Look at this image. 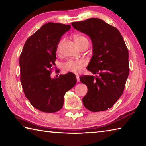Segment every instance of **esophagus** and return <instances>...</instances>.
<instances>
[{
	"mask_svg": "<svg viewBox=\"0 0 146 146\" xmlns=\"http://www.w3.org/2000/svg\"><path fill=\"white\" fill-rule=\"evenodd\" d=\"M76 80H77V82H80V76L78 75H76Z\"/></svg>",
	"mask_w": 146,
	"mask_h": 146,
	"instance_id": "esophagus-1",
	"label": "esophagus"
}]
</instances>
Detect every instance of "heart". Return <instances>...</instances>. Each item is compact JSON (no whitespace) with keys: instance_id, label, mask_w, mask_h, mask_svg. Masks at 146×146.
<instances>
[{"instance_id":"b5f03b06","label":"heart","mask_w":146,"mask_h":146,"mask_svg":"<svg viewBox=\"0 0 146 146\" xmlns=\"http://www.w3.org/2000/svg\"><path fill=\"white\" fill-rule=\"evenodd\" d=\"M74 39L79 47L85 44H89V41L86 37L82 35H75ZM63 43V39L60 40L59 41L56 47V52L59 53L61 51L62 44ZM86 64V62L84 60H70L67 61L63 64V69L66 71H70V72L78 73L82 71V68Z\"/></svg>"}]
</instances>
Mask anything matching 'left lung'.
Returning a JSON list of instances; mask_svg holds the SVG:
<instances>
[{
  "label": "left lung",
  "mask_w": 146,
  "mask_h": 146,
  "mask_svg": "<svg viewBox=\"0 0 146 146\" xmlns=\"http://www.w3.org/2000/svg\"><path fill=\"white\" fill-rule=\"evenodd\" d=\"M73 27L88 35L93 56L87 70L96 76H82L87 86L83 104L91 111L107 110L122 95L129 73V51L119 31L98 18L74 22Z\"/></svg>",
  "instance_id": "left-lung-1"
}]
</instances>
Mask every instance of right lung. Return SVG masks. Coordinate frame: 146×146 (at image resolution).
<instances>
[{"label":"right lung","instance_id":"right-lung-1","mask_svg":"<svg viewBox=\"0 0 146 146\" xmlns=\"http://www.w3.org/2000/svg\"><path fill=\"white\" fill-rule=\"evenodd\" d=\"M70 25L48 23L27 39L19 58L20 79L26 98L40 111L54 113L61 110L64 94L76 83L71 72L51 78L55 65L56 47Z\"/></svg>","mask_w":146,"mask_h":146}]
</instances>
